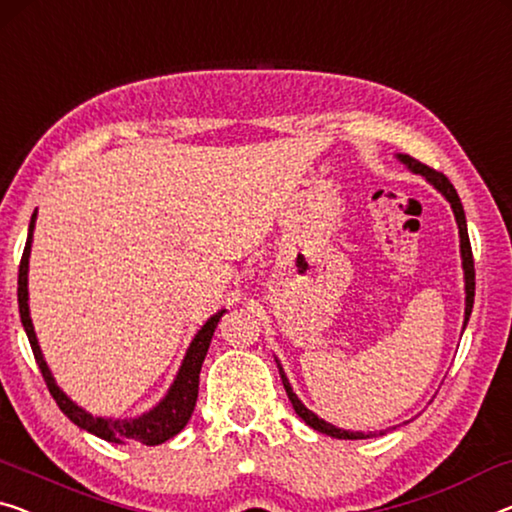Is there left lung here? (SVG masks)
I'll list each match as a JSON object with an SVG mask.
<instances>
[{"mask_svg":"<svg viewBox=\"0 0 512 512\" xmlns=\"http://www.w3.org/2000/svg\"><path fill=\"white\" fill-rule=\"evenodd\" d=\"M400 160H404L411 170L416 174H423V177L432 183L434 188L441 190V195L446 197L448 202H451L453 213H455V220H457V227H460V248H462V264H464V280H467V310H464V319L469 322V315H471V308H474V294H476V271H474V253H471V243H469V232H467V218H464V209H462V202H460V195H457V190L453 188V183L448 181L446 174H441L437 170H432V167H427L423 163H418L416 158L411 156H400ZM280 379H282V386H285L287 391V398L292 402V407L296 414H299L305 423H308L312 430L317 432H324L329 434V437L335 439H365L368 434L363 432H347V430H340V427H335L331 423L322 421V418H317L312 414L310 409H305L301 400L296 398V393L292 391V386H289V381L285 377V372L280 368ZM384 434V432H381Z\"/></svg>","mask_w":512,"mask_h":512,"instance_id":"obj_1","label":"left lung"}]
</instances>
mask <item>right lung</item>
Wrapping results in <instances>:
<instances>
[{"instance_id":"1","label":"right lung","mask_w":512,"mask_h":512,"mask_svg":"<svg viewBox=\"0 0 512 512\" xmlns=\"http://www.w3.org/2000/svg\"><path fill=\"white\" fill-rule=\"evenodd\" d=\"M34 220H36V213L32 216V223H29L25 253H22L20 269H18V308H20L22 326H25L29 345H32V352L38 363V370H41L45 386H48L50 395L55 398L57 407L64 411L75 425L82 427V430L96 434V437H101L105 441H112V444L156 446V444H163L167 439H172L174 434H179L183 427H186V423L190 421V414H193L195 402H197V388H200V370H202L204 356L209 352L213 331H216V326L220 322V317L225 315V310H220L218 315H213L209 322L202 326V331L195 335V340L190 342V349L186 352V358H183V365L177 379H174V384L170 391H167L165 400L160 402L156 409H151L149 414H144L140 418H133V421H108V418H94L91 414H87V411H82L78 404L68 400L66 395L57 388L48 365L43 361L41 347H38L36 342L32 319H29L27 269H29V253H32Z\"/></svg>"}]
</instances>
